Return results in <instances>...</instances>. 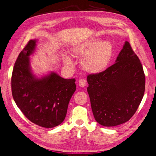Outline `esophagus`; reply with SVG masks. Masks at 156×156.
<instances>
[{
    "label": "esophagus",
    "instance_id": "esophagus-1",
    "mask_svg": "<svg viewBox=\"0 0 156 156\" xmlns=\"http://www.w3.org/2000/svg\"><path fill=\"white\" fill-rule=\"evenodd\" d=\"M86 83H87L86 80H85L84 78L80 79V80H79V82H78V85H79V86H80V87H85V85H86Z\"/></svg>",
    "mask_w": 156,
    "mask_h": 156
}]
</instances>
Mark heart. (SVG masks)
<instances>
[{"mask_svg": "<svg viewBox=\"0 0 156 156\" xmlns=\"http://www.w3.org/2000/svg\"><path fill=\"white\" fill-rule=\"evenodd\" d=\"M72 53L75 56L83 57L82 68L90 73L97 74L106 69L112 59L113 46L109 41H101V39L93 37L85 42L74 47ZM65 63L72 67L73 63L70 58H63Z\"/></svg>", "mask_w": 156, "mask_h": 156, "instance_id": "obj_1", "label": "heart"}]
</instances>
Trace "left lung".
I'll return each mask as SVG.
<instances>
[{
  "label": "left lung",
  "mask_w": 156,
  "mask_h": 156,
  "mask_svg": "<svg viewBox=\"0 0 156 156\" xmlns=\"http://www.w3.org/2000/svg\"><path fill=\"white\" fill-rule=\"evenodd\" d=\"M87 80L94 117L104 126L128 121L144 96L143 66L128 41L113 65L103 72L88 75Z\"/></svg>",
  "instance_id": "obj_1"
}]
</instances>
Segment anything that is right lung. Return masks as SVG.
<instances>
[{
	"instance_id": "add662e5",
	"label": "right lung",
	"mask_w": 156,
	"mask_h": 156,
	"mask_svg": "<svg viewBox=\"0 0 156 156\" xmlns=\"http://www.w3.org/2000/svg\"><path fill=\"white\" fill-rule=\"evenodd\" d=\"M37 40H30L19 54L12 76V92L15 102L28 120L50 128L61 124L68 105L76 91L75 79H64L54 72L37 78L32 73L29 56Z\"/></svg>"
}]
</instances>
